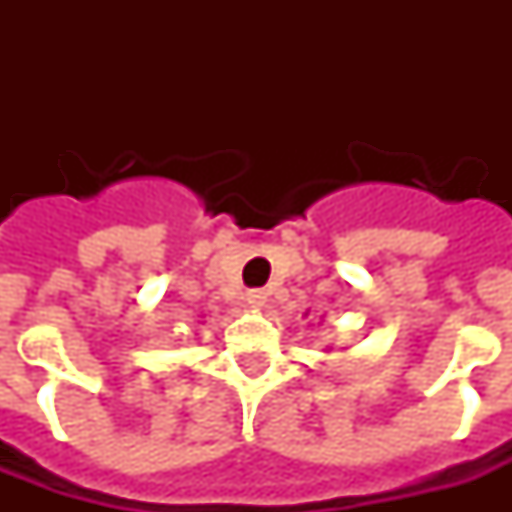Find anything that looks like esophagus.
<instances>
[{
    "mask_svg": "<svg viewBox=\"0 0 512 512\" xmlns=\"http://www.w3.org/2000/svg\"><path fill=\"white\" fill-rule=\"evenodd\" d=\"M244 300H247L249 308L260 311V308H265V303H268V292H265V289H249Z\"/></svg>",
    "mask_w": 512,
    "mask_h": 512,
    "instance_id": "34e87169",
    "label": "esophagus"
}]
</instances>
